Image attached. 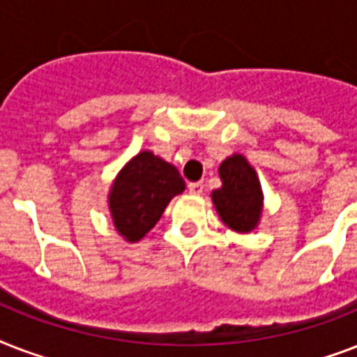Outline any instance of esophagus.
Segmentation results:
<instances>
[{"instance_id": "obj_1", "label": "esophagus", "mask_w": 357, "mask_h": 357, "mask_svg": "<svg viewBox=\"0 0 357 357\" xmlns=\"http://www.w3.org/2000/svg\"><path fill=\"white\" fill-rule=\"evenodd\" d=\"M189 192L195 196H200L204 192V183L196 181V183H189Z\"/></svg>"}]
</instances>
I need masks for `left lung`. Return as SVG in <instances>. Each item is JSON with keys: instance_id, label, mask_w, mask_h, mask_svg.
Segmentation results:
<instances>
[{"instance_id": "8db88e82", "label": "left lung", "mask_w": 357, "mask_h": 357, "mask_svg": "<svg viewBox=\"0 0 357 357\" xmlns=\"http://www.w3.org/2000/svg\"><path fill=\"white\" fill-rule=\"evenodd\" d=\"M220 189L211 192L213 206L218 217L231 231L250 234L254 231L263 217V189L255 168L243 153H231L220 167Z\"/></svg>"}]
</instances>
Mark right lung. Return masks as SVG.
<instances>
[{
    "instance_id": "1",
    "label": "right lung",
    "mask_w": 357,
    "mask_h": 357,
    "mask_svg": "<svg viewBox=\"0 0 357 357\" xmlns=\"http://www.w3.org/2000/svg\"><path fill=\"white\" fill-rule=\"evenodd\" d=\"M185 190L178 168L142 150L131 157L111 183L107 206L114 229L126 243H139L165 213L174 196Z\"/></svg>"
}]
</instances>
